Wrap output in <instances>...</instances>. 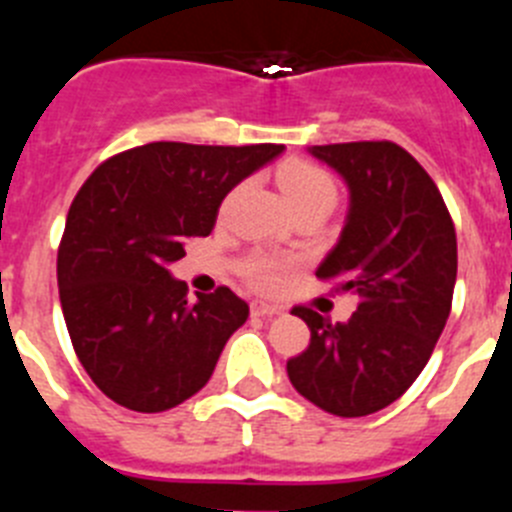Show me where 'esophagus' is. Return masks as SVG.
Listing matches in <instances>:
<instances>
[{
  "mask_svg": "<svg viewBox=\"0 0 512 512\" xmlns=\"http://www.w3.org/2000/svg\"><path fill=\"white\" fill-rule=\"evenodd\" d=\"M251 312L256 318H274V315H282V307L269 305V302H253Z\"/></svg>",
  "mask_w": 512,
  "mask_h": 512,
  "instance_id": "obj_1",
  "label": "esophagus"
}]
</instances>
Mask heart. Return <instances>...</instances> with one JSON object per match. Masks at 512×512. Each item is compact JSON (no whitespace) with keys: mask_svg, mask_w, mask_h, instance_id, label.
<instances>
[{"mask_svg":"<svg viewBox=\"0 0 512 512\" xmlns=\"http://www.w3.org/2000/svg\"><path fill=\"white\" fill-rule=\"evenodd\" d=\"M279 187L292 210L310 205H336V182L330 179L328 171L310 161H287L279 169ZM243 274L256 287H271L277 282V261H271L264 253H253L243 261Z\"/></svg>","mask_w":512,"mask_h":512,"instance_id":"b5f03b06","label":"heart"}]
</instances>
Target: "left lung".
Masks as SVG:
<instances>
[{"label": "left lung", "mask_w": 512, "mask_h": 512, "mask_svg": "<svg viewBox=\"0 0 512 512\" xmlns=\"http://www.w3.org/2000/svg\"><path fill=\"white\" fill-rule=\"evenodd\" d=\"M307 151L348 187L341 238L315 277L338 282L359 307L336 325L295 307L310 346L287 361V374L325 413L361 418L392 405L431 359L454 297L456 230L431 176L397 143Z\"/></svg>", "instance_id": "8db88e82"}]
</instances>
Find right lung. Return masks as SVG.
<instances>
[{"instance_id":"right-lung-1","label":"right lung","mask_w":512,"mask_h":512,"mask_svg":"<svg viewBox=\"0 0 512 512\" xmlns=\"http://www.w3.org/2000/svg\"><path fill=\"white\" fill-rule=\"evenodd\" d=\"M284 146L158 140L107 158L71 202L58 248V295L81 366L135 413H164L202 390L248 318L228 287L187 300L169 266L210 235L233 187Z\"/></svg>"}]
</instances>
